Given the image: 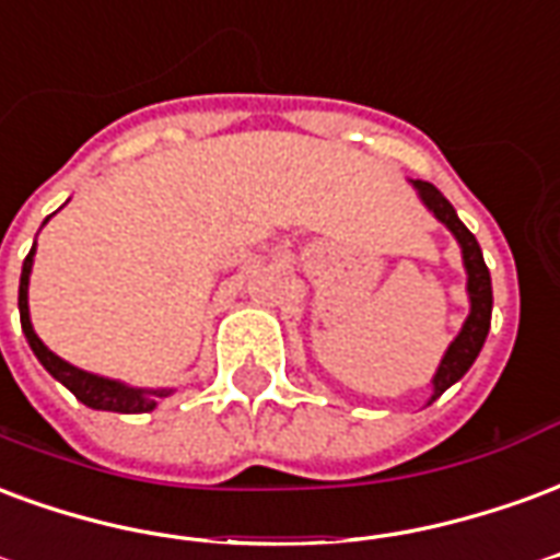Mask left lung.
<instances>
[{
	"label": "left lung",
	"mask_w": 560,
	"mask_h": 560,
	"mask_svg": "<svg viewBox=\"0 0 560 560\" xmlns=\"http://www.w3.org/2000/svg\"><path fill=\"white\" fill-rule=\"evenodd\" d=\"M415 187L420 190V199L432 208V214L442 220L444 226L459 238L463 244V259L465 268H468V295H471V316L465 319L463 330H459V337L451 342V349L444 354L442 366H439V373L432 378V399H439L453 385V382H459L465 373H468V366L475 364V358L483 349V342H487L489 334V322H492V280H489V268L483 262V253H480V244L471 232L465 230V223L456 218V211L453 206L442 196V190L430 182H415Z\"/></svg>",
	"instance_id": "8db88e82"
}]
</instances>
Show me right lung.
<instances>
[{
  "label": "right lung",
  "instance_id": "obj_1",
  "mask_svg": "<svg viewBox=\"0 0 560 560\" xmlns=\"http://www.w3.org/2000/svg\"><path fill=\"white\" fill-rule=\"evenodd\" d=\"M32 256H35V247L28 250L26 262H23V275H20V325H23V334H26L32 352L38 354V361L44 364V370L59 378L73 397L80 399L89 409L101 411H121V415H137V411H151L158 406V399L166 397V390H133V387L118 385V382H109V378H101V375L83 373L77 370L68 361H62L59 354H52L44 342L38 340V334L32 330V322H28V271H32Z\"/></svg>",
  "mask_w": 560,
  "mask_h": 560
}]
</instances>
